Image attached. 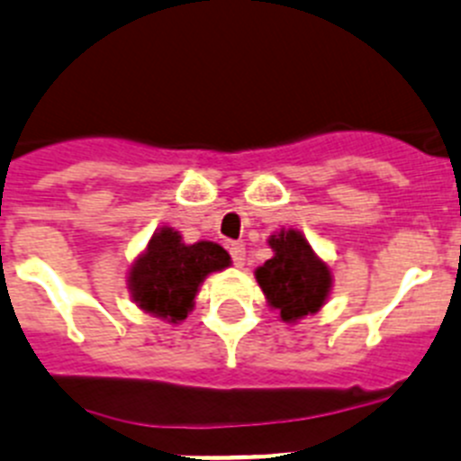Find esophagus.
<instances>
[{
  "label": "esophagus",
  "mask_w": 461,
  "mask_h": 461,
  "mask_svg": "<svg viewBox=\"0 0 461 461\" xmlns=\"http://www.w3.org/2000/svg\"><path fill=\"white\" fill-rule=\"evenodd\" d=\"M228 251H230V258H233V263L238 265V267H244V263H247V249H244V244L233 242L230 247H228Z\"/></svg>",
  "instance_id": "esophagus-1"
}]
</instances>
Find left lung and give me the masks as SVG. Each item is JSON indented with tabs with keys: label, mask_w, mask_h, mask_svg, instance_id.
<instances>
[{
	"label": "left lung",
	"mask_w": 461,
	"mask_h": 461,
	"mask_svg": "<svg viewBox=\"0 0 461 461\" xmlns=\"http://www.w3.org/2000/svg\"><path fill=\"white\" fill-rule=\"evenodd\" d=\"M267 244L272 258L256 269L267 306L288 324L318 313L331 294V267L294 228H281L269 235Z\"/></svg>",
	"instance_id": "8db88e82"
}]
</instances>
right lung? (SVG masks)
Listing matches in <instances>:
<instances>
[{
    "instance_id": "add662e5",
    "label": "right lung",
    "mask_w": 461,
    "mask_h": 461,
    "mask_svg": "<svg viewBox=\"0 0 461 461\" xmlns=\"http://www.w3.org/2000/svg\"><path fill=\"white\" fill-rule=\"evenodd\" d=\"M230 263L228 251L217 242L187 244L176 228L164 226L130 265V297L143 313L180 324L194 311L203 281Z\"/></svg>"
}]
</instances>
